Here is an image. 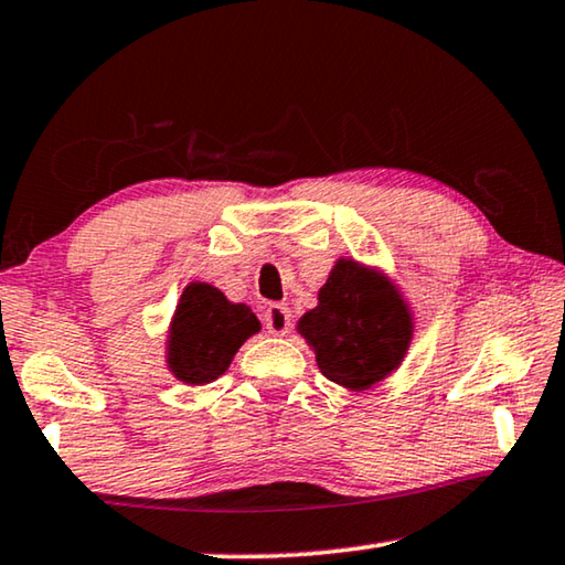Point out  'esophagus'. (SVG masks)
<instances>
[{"mask_svg": "<svg viewBox=\"0 0 565 565\" xmlns=\"http://www.w3.org/2000/svg\"><path fill=\"white\" fill-rule=\"evenodd\" d=\"M264 323H266V329H269V333H274V337H284V333H289V329H291L289 306L271 303L264 313Z\"/></svg>", "mask_w": 565, "mask_h": 565, "instance_id": "1", "label": "esophagus"}]
</instances>
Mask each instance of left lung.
Listing matches in <instances>:
<instances>
[{
  "mask_svg": "<svg viewBox=\"0 0 565 565\" xmlns=\"http://www.w3.org/2000/svg\"><path fill=\"white\" fill-rule=\"evenodd\" d=\"M414 329V311L398 286L376 266L351 256L333 264L319 289V303L296 323L317 353L321 374L351 394L394 374L406 359Z\"/></svg>",
  "mask_w": 565,
  "mask_h": 565,
  "instance_id": "obj_1",
  "label": "left lung"
}]
</instances>
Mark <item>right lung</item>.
<instances>
[{
	"label": "right lung",
	"mask_w": 565,
	"mask_h": 565,
	"mask_svg": "<svg viewBox=\"0 0 565 565\" xmlns=\"http://www.w3.org/2000/svg\"><path fill=\"white\" fill-rule=\"evenodd\" d=\"M262 331L252 306L234 303L206 281H191L171 313L167 369L189 386H206L226 374L246 339Z\"/></svg>",
	"instance_id": "add662e5"
}]
</instances>
